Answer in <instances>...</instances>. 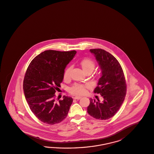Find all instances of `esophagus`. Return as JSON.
Returning a JSON list of instances; mask_svg holds the SVG:
<instances>
[{
  "label": "esophagus",
  "instance_id": "1",
  "mask_svg": "<svg viewBox=\"0 0 154 154\" xmlns=\"http://www.w3.org/2000/svg\"><path fill=\"white\" fill-rule=\"evenodd\" d=\"M74 100H79L81 98V97H79V96H76V97H74Z\"/></svg>",
  "mask_w": 154,
  "mask_h": 154
}]
</instances>
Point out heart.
<instances>
[{
	"label": "heart",
	"mask_w": 154,
	"mask_h": 154,
	"mask_svg": "<svg viewBox=\"0 0 154 154\" xmlns=\"http://www.w3.org/2000/svg\"><path fill=\"white\" fill-rule=\"evenodd\" d=\"M80 65L82 70L86 72L88 71H91L95 68V63L90 58H84L80 63ZM73 69L72 66H68L64 71V80H69L71 77V73ZM89 87V86L87 84H81L75 83L69 89V92L74 95H82L85 94L86 91V89Z\"/></svg>",
	"instance_id": "b5f03b06"
}]
</instances>
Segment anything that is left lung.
<instances>
[{
  "label": "left lung",
  "instance_id": "8db88e82",
  "mask_svg": "<svg viewBox=\"0 0 154 154\" xmlns=\"http://www.w3.org/2000/svg\"><path fill=\"white\" fill-rule=\"evenodd\" d=\"M101 69V76L94 92L100 94L103 101L90 98L87 112L91 117L106 120L118 111L126 94V84L122 67L112 54L102 49H90Z\"/></svg>",
  "mask_w": 154,
  "mask_h": 154
}]
</instances>
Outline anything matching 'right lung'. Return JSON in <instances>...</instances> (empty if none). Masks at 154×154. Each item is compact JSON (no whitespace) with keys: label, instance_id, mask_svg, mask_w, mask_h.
<instances>
[{"label":"right lung","instance_id":"obj_1","mask_svg":"<svg viewBox=\"0 0 154 154\" xmlns=\"http://www.w3.org/2000/svg\"><path fill=\"white\" fill-rule=\"evenodd\" d=\"M76 53L45 51L29 65L23 81L24 93L31 110L42 122L54 125L67 116L72 98L64 96L63 100L57 101L54 94L63 80L64 70Z\"/></svg>","mask_w":154,"mask_h":154}]
</instances>
